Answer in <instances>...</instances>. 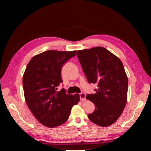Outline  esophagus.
Wrapping results in <instances>:
<instances>
[{"label": "esophagus", "instance_id": "34e87169", "mask_svg": "<svg viewBox=\"0 0 151 151\" xmlns=\"http://www.w3.org/2000/svg\"><path fill=\"white\" fill-rule=\"evenodd\" d=\"M79 96H80V98H81V101H86V94H85V93H81L79 94Z\"/></svg>", "mask_w": 151, "mask_h": 151}]
</instances>
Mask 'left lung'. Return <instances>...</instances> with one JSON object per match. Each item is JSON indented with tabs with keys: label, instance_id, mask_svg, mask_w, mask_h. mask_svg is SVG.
<instances>
[{
	"label": "left lung",
	"instance_id": "left-lung-1",
	"mask_svg": "<svg viewBox=\"0 0 151 151\" xmlns=\"http://www.w3.org/2000/svg\"><path fill=\"white\" fill-rule=\"evenodd\" d=\"M77 56L88 81L98 87L95 94L86 96L96 107L89 119L99 126H110L120 116L127 101L129 81L123 63L101 47L78 50Z\"/></svg>",
	"mask_w": 151,
	"mask_h": 151
}]
</instances>
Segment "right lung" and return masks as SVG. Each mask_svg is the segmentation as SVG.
<instances>
[{"label":"right lung","instance_id":"right-lung-1","mask_svg":"<svg viewBox=\"0 0 151 151\" xmlns=\"http://www.w3.org/2000/svg\"><path fill=\"white\" fill-rule=\"evenodd\" d=\"M76 52L48 50L34 56L26 66L22 77L25 101L37 120L47 127L63 124L80 101L79 94L57 91L62 83V66Z\"/></svg>","mask_w":151,"mask_h":151}]
</instances>
